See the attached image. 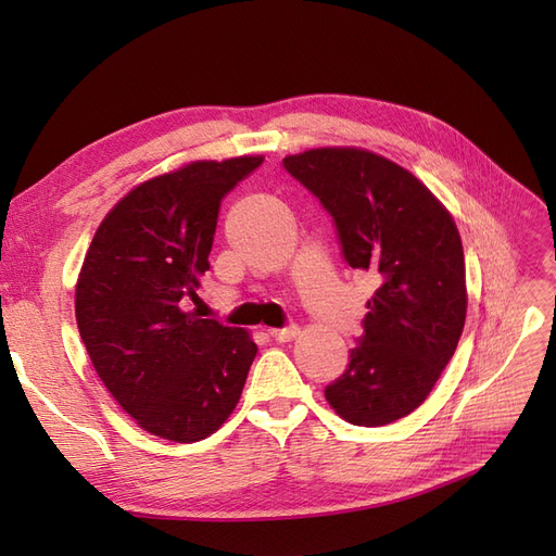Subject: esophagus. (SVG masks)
<instances>
[{
  "label": "esophagus",
  "mask_w": 556,
  "mask_h": 556,
  "mask_svg": "<svg viewBox=\"0 0 556 556\" xmlns=\"http://www.w3.org/2000/svg\"><path fill=\"white\" fill-rule=\"evenodd\" d=\"M296 331L299 329L294 327V324H290V327H282V329H269V336L278 342H290L296 336Z\"/></svg>",
  "instance_id": "34e87169"
}]
</instances>
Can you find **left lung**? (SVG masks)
<instances>
[{
	"mask_svg": "<svg viewBox=\"0 0 556 556\" xmlns=\"http://www.w3.org/2000/svg\"><path fill=\"white\" fill-rule=\"evenodd\" d=\"M282 167L333 218L352 269L379 287L350 363L324 389L354 426H387L428 397L465 329V253L446 208L412 172L363 149H311Z\"/></svg>",
	"mask_w": 556,
	"mask_h": 556,
	"instance_id": "left-lung-1",
	"label": "left lung"
}]
</instances>
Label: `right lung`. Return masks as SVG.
<instances>
[{
    "mask_svg": "<svg viewBox=\"0 0 556 556\" xmlns=\"http://www.w3.org/2000/svg\"><path fill=\"white\" fill-rule=\"evenodd\" d=\"M262 156L198 161L151 179L96 229L75 319L96 372L147 432L200 442L235 412L257 344L186 313L208 271L223 198Z\"/></svg>",
    "mask_w": 556,
    "mask_h": 556,
    "instance_id": "1",
    "label": "right lung"
}]
</instances>
